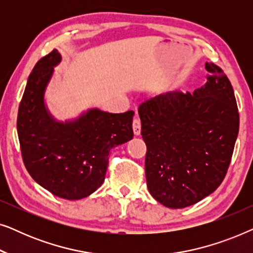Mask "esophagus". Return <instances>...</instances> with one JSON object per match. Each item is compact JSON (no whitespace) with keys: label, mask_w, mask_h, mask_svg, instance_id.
Masks as SVG:
<instances>
[{"label":"esophagus","mask_w":253,"mask_h":253,"mask_svg":"<svg viewBox=\"0 0 253 253\" xmlns=\"http://www.w3.org/2000/svg\"><path fill=\"white\" fill-rule=\"evenodd\" d=\"M132 127H133V132L136 136H139L140 134V127H141V124H140V119L138 116H134L133 119V122H132Z\"/></svg>","instance_id":"1"}]
</instances>
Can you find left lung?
Listing matches in <instances>:
<instances>
[{"instance_id":"1","label":"left lung","mask_w":253,"mask_h":253,"mask_svg":"<svg viewBox=\"0 0 253 253\" xmlns=\"http://www.w3.org/2000/svg\"><path fill=\"white\" fill-rule=\"evenodd\" d=\"M207 83L140 103L148 191L169 209H184L215 191L229 168L240 127L234 89L222 69L206 63Z\"/></svg>"}]
</instances>
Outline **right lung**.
Here are the masks:
<instances>
[{
  "instance_id": "1",
  "label": "right lung",
  "mask_w": 253,
  "mask_h": 253,
  "mask_svg": "<svg viewBox=\"0 0 253 253\" xmlns=\"http://www.w3.org/2000/svg\"><path fill=\"white\" fill-rule=\"evenodd\" d=\"M61 62L54 49L38 61L27 79L17 117L24 165L38 184L68 200L85 198L105 181L113 147L132 139L133 110L89 109L57 122L44 105V91Z\"/></svg>"
}]
</instances>
